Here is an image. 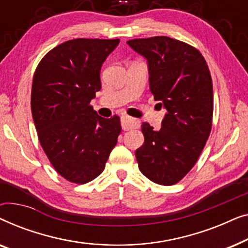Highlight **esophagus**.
Segmentation results:
<instances>
[{
	"mask_svg": "<svg viewBox=\"0 0 248 248\" xmlns=\"http://www.w3.org/2000/svg\"><path fill=\"white\" fill-rule=\"evenodd\" d=\"M121 124H122V128H123L124 131H127V130H131V128L133 127H137L138 126V121L134 120V118H131L128 116H122L121 118Z\"/></svg>",
	"mask_w": 248,
	"mask_h": 248,
	"instance_id": "1",
	"label": "esophagus"
}]
</instances>
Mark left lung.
I'll return each mask as SVG.
<instances>
[{"label": "left lung", "instance_id": "obj_1", "mask_svg": "<svg viewBox=\"0 0 248 248\" xmlns=\"http://www.w3.org/2000/svg\"><path fill=\"white\" fill-rule=\"evenodd\" d=\"M148 60L150 90L167 109L161 128L142 123L144 143L137 149L139 169L160 185H174L193 168L209 139L213 87L208 64L199 49L166 36L131 39Z\"/></svg>", "mask_w": 248, "mask_h": 248}]
</instances>
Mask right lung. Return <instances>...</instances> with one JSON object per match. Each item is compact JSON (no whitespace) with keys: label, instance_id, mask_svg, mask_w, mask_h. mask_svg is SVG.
Returning a JSON list of instances; mask_svg holds the SVG:
<instances>
[{"label":"right lung","instance_id":"right-lung-1","mask_svg":"<svg viewBox=\"0 0 248 248\" xmlns=\"http://www.w3.org/2000/svg\"><path fill=\"white\" fill-rule=\"evenodd\" d=\"M120 39L77 38L43 57L31 87L38 140L54 169L76 184L98 177L122 131L120 116H98L90 101L100 90V67Z\"/></svg>","mask_w":248,"mask_h":248}]
</instances>
